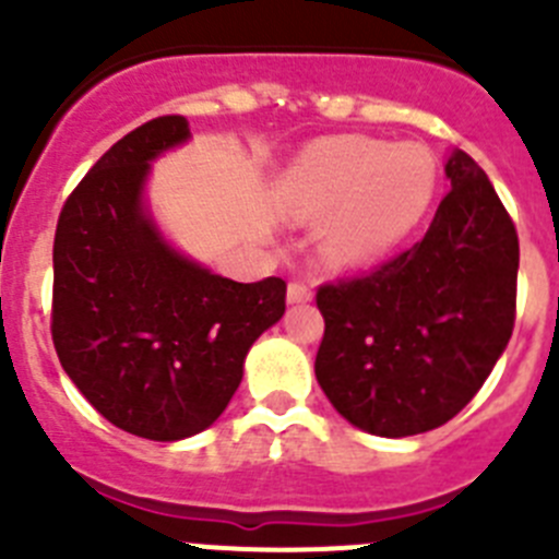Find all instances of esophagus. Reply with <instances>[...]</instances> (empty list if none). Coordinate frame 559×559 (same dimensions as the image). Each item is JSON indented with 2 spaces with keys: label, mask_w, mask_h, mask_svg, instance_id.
<instances>
[{
  "label": "esophagus",
  "mask_w": 559,
  "mask_h": 559,
  "mask_svg": "<svg viewBox=\"0 0 559 559\" xmlns=\"http://www.w3.org/2000/svg\"><path fill=\"white\" fill-rule=\"evenodd\" d=\"M313 299V285L302 283V280H294L288 285V302L299 305V302H310Z\"/></svg>",
  "instance_id": "obj_1"
}]
</instances>
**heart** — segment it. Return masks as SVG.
Returning a JSON list of instances; mask_svg holds the SVG:
<instances>
[{"label":"heart","instance_id":"heart-1","mask_svg":"<svg viewBox=\"0 0 559 559\" xmlns=\"http://www.w3.org/2000/svg\"><path fill=\"white\" fill-rule=\"evenodd\" d=\"M437 192V165L417 145L369 136L316 142L285 173L280 201L294 221L338 218L324 237L335 265L372 263L423 221Z\"/></svg>","mask_w":559,"mask_h":559}]
</instances>
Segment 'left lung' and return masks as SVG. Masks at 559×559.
Returning a JSON list of instances; mask_svg holds the SVG:
<instances>
[{"mask_svg": "<svg viewBox=\"0 0 559 559\" xmlns=\"http://www.w3.org/2000/svg\"><path fill=\"white\" fill-rule=\"evenodd\" d=\"M426 237L367 274L316 290V380L341 417L378 437L445 426L501 358L518 299V231L464 151Z\"/></svg>", "mask_w": 559, "mask_h": 559, "instance_id": "1", "label": "left lung"}]
</instances>
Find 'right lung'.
<instances>
[{"mask_svg":"<svg viewBox=\"0 0 559 559\" xmlns=\"http://www.w3.org/2000/svg\"><path fill=\"white\" fill-rule=\"evenodd\" d=\"M190 136L165 114L114 142L69 192L52 246V344L117 428L173 442L210 428L243 358L285 313V280L235 283L170 249L140 204L147 162Z\"/></svg>","mask_w":559,"mask_h":559,"instance_id":"1","label":"right lung"}]
</instances>
